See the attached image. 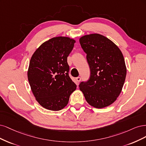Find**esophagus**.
Here are the masks:
<instances>
[{"label":"esophagus","mask_w":146,"mask_h":146,"mask_svg":"<svg viewBox=\"0 0 146 146\" xmlns=\"http://www.w3.org/2000/svg\"><path fill=\"white\" fill-rule=\"evenodd\" d=\"M76 82H77V83H78V84L79 83V82L81 81V78L80 77H77L76 78Z\"/></svg>","instance_id":"34e87169"}]
</instances>
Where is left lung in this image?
I'll return each instance as SVG.
<instances>
[{
  "instance_id": "obj_1",
  "label": "left lung",
  "mask_w": 146,
  "mask_h": 146,
  "mask_svg": "<svg viewBox=\"0 0 146 146\" xmlns=\"http://www.w3.org/2000/svg\"><path fill=\"white\" fill-rule=\"evenodd\" d=\"M87 54L90 77L79 84V89L91 106L102 109L113 104L125 82L127 69L123 53L111 40L100 34L79 39Z\"/></svg>"
}]
</instances>
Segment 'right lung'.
<instances>
[{"label":"right lung","mask_w":146,"mask_h":146,"mask_svg":"<svg viewBox=\"0 0 146 146\" xmlns=\"http://www.w3.org/2000/svg\"><path fill=\"white\" fill-rule=\"evenodd\" d=\"M76 41L68 37H53L32 55L27 76L31 91L46 109L59 111L68 104L76 86L70 79L67 57Z\"/></svg>","instance_id":"right-lung-1"}]
</instances>
